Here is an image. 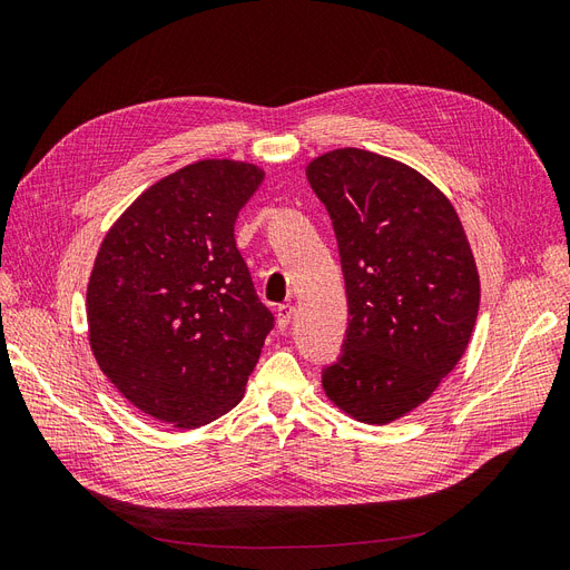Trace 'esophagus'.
<instances>
[{
    "label": "esophagus",
    "mask_w": 570,
    "mask_h": 570,
    "mask_svg": "<svg viewBox=\"0 0 570 570\" xmlns=\"http://www.w3.org/2000/svg\"><path fill=\"white\" fill-rule=\"evenodd\" d=\"M275 316H278V325L285 331V327L292 323V316H295V306L281 304L278 308H275Z\"/></svg>",
    "instance_id": "1"
}]
</instances>
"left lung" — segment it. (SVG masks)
Wrapping results in <instances>:
<instances>
[{
  "instance_id": "1",
  "label": "left lung",
  "mask_w": 570,
  "mask_h": 570,
  "mask_svg": "<svg viewBox=\"0 0 570 570\" xmlns=\"http://www.w3.org/2000/svg\"><path fill=\"white\" fill-rule=\"evenodd\" d=\"M306 178L333 220L350 312L323 390L383 425L423 404L469 347L473 252L452 202L400 161L347 147L314 159Z\"/></svg>"
}]
</instances>
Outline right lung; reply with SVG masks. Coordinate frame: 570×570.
<instances>
[{"label":"right lung","instance_id":"add662e5","mask_svg":"<svg viewBox=\"0 0 570 570\" xmlns=\"http://www.w3.org/2000/svg\"><path fill=\"white\" fill-rule=\"evenodd\" d=\"M264 170L204 159L154 183L120 216L88 285L90 347L130 404L176 428L228 413L275 318L235 245Z\"/></svg>","mask_w":570,"mask_h":570}]
</instances>
